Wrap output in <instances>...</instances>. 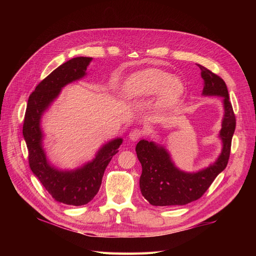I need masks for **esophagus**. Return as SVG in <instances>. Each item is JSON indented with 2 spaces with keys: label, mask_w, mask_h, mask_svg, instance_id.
<instances>
[{
  "label": "esophagus",
  "mask_w": 256,
  "mask_h": 256,
  "mask_svg": "<svg viewBox=\"0 0 256 256\" xmlns=\"http://www.w3.org/2000/svg\"><path fill=\"white\" fill-rule=\"evenodd\" d=\"M142 136H143V131L140 129H136L129 134V140H131L132 142H136L138 140H140Z\"/></svg>",
  "instance_id": "1"
}]
</instances>
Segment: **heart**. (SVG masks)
<instances>
[{
  "label": "heart",
  "instance_id": "obj_1",
  "mask_svg": "<svg viewBox=\"0 0 256 256\" xmlns=\"http://www.w3.org/2000/svg\"><path fill=\"white\" fill-rule=\"evenodd\" d=\"M182 90L184 86L180 79L154 68L134 72L122 88L124 94L129 99L148 97L160 92L159 104L161 106H171L182 95Z\"/></svg>",
  "mask_w": 256,
  "mask_h": 256
}]
</instances>
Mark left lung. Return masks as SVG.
Masks as SVG:
<instances>
[{
  "label": "left lung",
  "instance_id": "8db88e82",
  "mask_svg": "<svg viewBox=\"0 0 256 256\" xmlns=\"http://www.w3.org/2000/svg\"><path fill=\"white\" fill-rule=\"evenodd\" d=\"M198 66L204 80L203 95L222 98L224 115L219 132L222 150L214 164L190 173L182 171L174 164L171 154L164 145L146 140L138 142L136 152L142 166L140 189L142 196L154 206L186 205L196 200L228 166L236 118L230 102L226 84L204 66Z\"/></svg>",
  "mask_w": 256,
  "mask_h": 256
}]
</instances>
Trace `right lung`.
Masks as SVG:
<instances>
[{"mask_svg":"<svg viewBox=\"0 0 256 256\" xmlns=\"http://www.w3.org/2000/svg\"><path fill=\"white\" fill-rule=\"evenodd\" d=\"M92 60L85 56L69 60L38 84L28 97L23 122V136L28 146L30 170L52 198L66 205L81 206L94 198L106 168L122 143V138H113L100 147L94 159L74 170L56 168L46 154L40 124L42 115L58 97L62 88L86 76V68Z\"/></svg>","mask_w":256,"mask_h":256,"instance_id":"add662e5","label":"right lung"}]
</instances>
